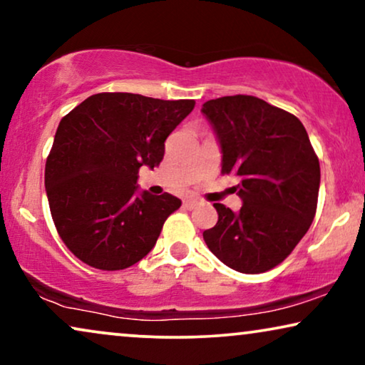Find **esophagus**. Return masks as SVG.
<instances>
[{
	"mask_svg": "<svg viewBox=\"0 0 365 365\" xmlns=\"http://www.w3.org/2000/svg\"><path fill=\"white\" fill-rule=\"evenodd\" d=\"M199 204V201L197 199H194V197H189V199H184V207L186 209H194Z\"/></svg>",
	"mask_w": 365,
	"mask_h": 365,
	"instance_id": "1",
	"label": "esophagus"
}]
</instances>
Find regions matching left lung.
<instances>
[{
  "instance_id": "left-lung-1",
  "label": "left lung",
  "mask_w": 365,
  "mask_h": 365,
  "mask_svg": "<svg viewBox=\"0 0 365 365\" xmlns=\"http://www.w3.org/2000/svg\"><path fill=\"white\" fill-rule=\"evenodd\" d=\"M222 154V173L239 178L237 212L216 202L217 224L202 232L227 267L266 272L281 264L316 216L321 168L306 128L294 114L254 96L204 103Z\"/></svg>"
}]
</instances>
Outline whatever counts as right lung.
<instances>
[{"instance_id": "1", "label": "right lung", "mask_w": 365, "mask_h": 365, "mask_svg": "<svg viewBox=\"0 0 365 365\" xmlns=\"http://www.w3.org/2000/svg\"><path fill=\"white\" fill-rule=\"evenodd\" d=\"M194 104L99 93L61 119L44 186L59 236L88 266L119 271L154 247L181 199L141 191L138 171L161 163L164 141Z\"/></svg>"}]
</instances>
